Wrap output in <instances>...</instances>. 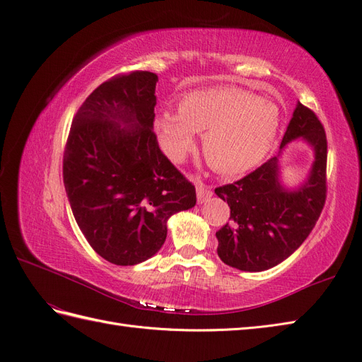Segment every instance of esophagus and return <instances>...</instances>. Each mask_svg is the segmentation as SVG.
I'll use <instances>...</instances> for the list:
<instances>
[{
    "label": "esophagus",
    "mask_w": 362,
    "mask_h": 362,
    "mask_svg": "<svg viewBox=\"0 0 362 362\" xmlns=\"http://www.w3.org/2000/svg\"><path fill=\"white\" fill-rule=\"evenodd\" d=\"M195 189H197V202L198 203H204V202H207L209 198L212 197V191H211V188H209L207 185H204L202 180H197L195 182Z\"/></svg>",
    "instance_id": "34e87169"
}]
</instances>
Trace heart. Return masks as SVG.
<instances>
[{
  "instance_id": "heart-1",
  "label": "heart",
  "mask_w": 362,
  "mask_h": 362,
  "mask_svg": "<svg viewBox=\"0 0 362 362\" xmlns=\"http://www.w3.org/2000/svg\"><path fill=\"white\" fill-rule=\"evenodd\" d=\"M281 115L275 103L239 88L192 91L179 112L162 111L155 122L167 156L182 162L203 134V153L216 171L242 174L257 167L275 141Z\"/></svg>"
}]
</instances>
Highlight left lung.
<instances>
[{"instance_id":"obj_1","label":"left lung","mask_w":362,"mask_h":362,"mask_svg":"<svg viewBox=\"0 0 362 362\" xmlns=\"http://www.w3.org/2000/svg\"><path fill=\"white\" fill-rule=\"evenodd\" d=\"M296 139L312 147L315 160L304 181L287 187L281 176V158ZM326 147L316 114L298 102L278 155L243 179L215 189L230 206V223L216 231L221 260L239 271L262 272L300 247L325 204Z\"/></svg>"}]
</instances>
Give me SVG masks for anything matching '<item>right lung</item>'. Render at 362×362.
<instances>
[{
    "label": "right lung",
    "mask_w": 362,
    "mask_h": 362,
    "mask_svg": "<svg viewBox=\"0 0 362 362\" xmlns=\"http://www.w3.org/2000/svg\"><path fill=\"white\" fill-rule=\"evenodd\" d=\"M158 75L100 84L74 117L63 180L75 221L107 262L134 266L167 239V221L197 203L194 185L162 153L153 132Z\"/></svg>",
    "instance_id": "add662e5"
}]
</instances>
